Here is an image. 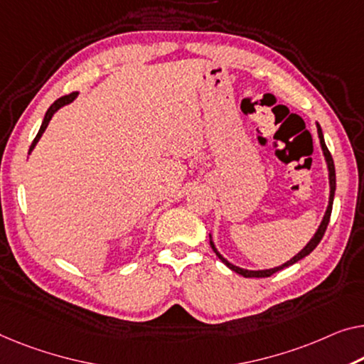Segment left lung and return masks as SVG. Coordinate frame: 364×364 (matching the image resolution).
I'll use <instances>...</instances> for the list:
<instances>
[{"mask_svg":"<svg viewBox=\"0 0 364 364\" xmlns=\"http://www.w3.org/2000/svg\"><path fill=\"white\" fill-rule=\"evenodd\" d=\"M317 135H318V142H321V149H322V154H323V159H325V164H327V170H328V186H330V194H328V205L327 209H325V214H323V219L321 222V225H318V229L316 230V234L311 238V240L307 242V245L302 248V250L294 255L291 259H287L286 263L279 264V267H274V268H269V269H247V268H240L237 267V264L230 263L229 259L224 258L220 255V252L215 248V243L213 240V234H209V242H210V247H213L214 253L219 257V259L222 263L225 264L227 268H230L232 271H235L237 274H242L243 278H268V276L274 274L276 271L283 269L286 267H291V264H294L302 259L304 257H307L309 253H311L314 248H316L318 243H321L322 237L325 234V230H327V225H328V220H330V214H332V205H333V196H335V186H337V180H335V165H333V159L332 155H330V151L327 149V145H325V140H323V134H322V129L321 126L317 124Z\"/></svg>","mask_w":364,"mask_h":364,"instance_id":"8db88e82","label":"left lung"}]
</instances>
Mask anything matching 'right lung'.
Returning <instances> with one entry per match:
<instances>
[{
    "label": "right lung",
    "mask_w": 364,
    "mask_h": 364,
    "mask_svg": "<svg viewBox=\"0 0 364 364\" xmlns=\"http://www.w3.org/2000/svg\"><path fill=\"white\" fill-rule=\"evenodd\" d=\"M77 97H78V93H72V95L62 96V97H58V100H57L55 102H53V105H52L50 107H48L47 112H46V116H43V121H42V126H41V129H39V132H37L34 142H32V145H31L29 155H31V151L36 149V145H37V142H39V140H41L42 134L46 132V129H47V126H48V122H50V119L53 117V114H55L58 109H62L63 106H67V105H70V102H73L75 100H77Z\"/></svg>",
    "instance_id": "add662e5"
}]
</instances>
